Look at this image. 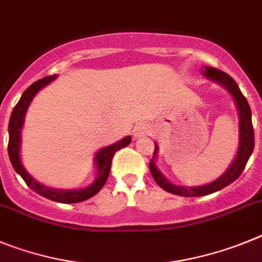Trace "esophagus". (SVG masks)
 Segmentation results:
<instances>
[{
  "instance_id": "1",
  "label": "esophagus",
  "mask_w": 262,
  "mask_h": 262,
  "mask_svg": "<svg viewBox=\"0 0 262 262\" xmlns=\"http://www.w3.org/2000/svg\"><path fill=\"white\" fill-rule=\"evenodd\" d=\"M148 132H150V128H148V125H146V124H141V125L137 126L136 132H134V136H136V137L146 136V134H148Z\"/></svg>"
}]
</instances>
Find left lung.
<instances>
[{
  "label": "left lung",
  "instance_id": "8db88e82",
  "mask_svg": "<svg viewBox=\"0 0 262 262\" xmlns=\"http://www.w3.org/2000/svg\"><path fill=\"white\" fill-rule=\"evenodd\" d=\"M202 74L205 77H207L209 79H213V81L223 84L230 91L231 95L234 96L235 103H236L237 110H239V148H237V154L234 160V163L231 164L230 168L221 178L216 179L213 183L204 185V187L187 188L171 184L158 171L157 166L154 163V157L157 155L158 151V147L155 146L154 157H152V159L148 163V168H150L152 178H154V180L157 181V184L162 189L167 190V192L172 193V194L183 195V197H201V195L211 194V193L223 189L225 187L230 185L231 183H234L242 175V172L244 171V168H246L247 162H248L249 157L253 152L254 147V132L253 125H252L251 107H249L248 102H247L246 96L243 95L242 91H240L236 82L231 78L227 73L211 67L205 68L202 70Z\"/></svg>",
  "mask_w": 262,
  "mask_h": 262
}]
</instances>
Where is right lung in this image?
Returning a JSON list of instances; mask_svg holds the SVG:
<instances>
[{"instance_id":"1","label":"right lung","mask_w":262,"mask_h":262,"mask_svg":"<svg viewBox=\"0 0 262 262\" xmlns=\"http://www.w3.org/2000/svg\"><path fill=\"white\" fill-rule=\"evenodd\" d=\"M56 78V75H51V77H46V78H41L39 81H36L35 83H32L31 86L28 87L27 90L23 93L22 98L19 99V102L16 103V105L14 107L13 112H11L10 121H9V145H8V151H9V158H10V162L13 164L14 169H15L22 179L25 180V183L27 184L28 187L31 188L34 192H36L37 194L43 195L46 199L52 200V201L56 202H62V204H74V202H81L86 201L90 197L95 195L99 190L104 187L105 181H107L108 175H110L111 166H112V158H114L115 152L120 148L125 147L130 143L132 138L130 137H125L124 140L119 141L115 145H111L108 147L102 148L100 151H98L96 154V167H98V178H96L95 183H93L90 187L84 188V189L79 190H62V189H53V188L44 187L41 184H39L37 181H35L31 176L28 175V172L26 171L25 167L22 166L19 159V145H20V129L23 126V119H25V114L27 111L28 105L31 103L32 98L36 95V93L39 90H41L46 84L51 83L53 79Z\"/></svg>"}]
</instances>
